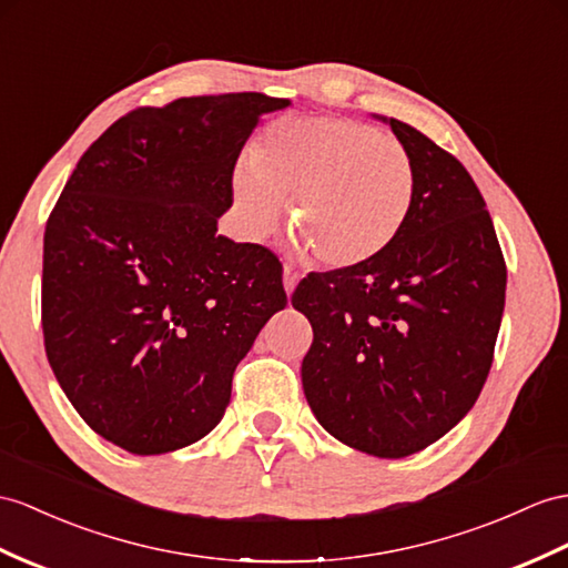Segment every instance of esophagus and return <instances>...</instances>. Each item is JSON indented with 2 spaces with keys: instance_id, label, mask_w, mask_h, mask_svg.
<instances>
[{
  "instance_id": "esophagus-1",
  "label": "esophagus",
  "mask_w": 568,
  "mask_h": 568,
  "mask_svg": "<svg viewBox=\"0 0 568 568\" xmlns=\"http://www.w3.org/2000/svg\"><path fill=\"white\" fill-rule=\"evenodd\" d=\"M298 280H301V274H298L294 267L284 265V288H286V294H288V296L294 294V288H296Z\"/></svg>"
}]
</instances>
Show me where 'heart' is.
I'll return each mask as SVG.
<instances>
[{
	"label": "heart",
	"instance_id": "1",
	"mask_svg": "<svg viewBox=\"0 0 568 568\" xmlns=\"http://www.w3.org/2000/svg\"><path fill=\"white\" fill-rule=\"evenodd\" d=\"M414 192L409 151L378 128L344 118L276 122L231 173V210L243 239L265 243L292 197L294 247L329 267L378 257L403 231Z\"/></svg>",
	"mask_w": 568,
	"mask_h": 568
}]
</instances>
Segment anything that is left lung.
<instances>
[{"instance_id":"left-lung-1","label":"left lung","mask_w":568,"mask_h":568,"mask_svg":"<svg viewBox=\"0 0 568 568\" xmlns=\"http://www.w3.org/2000/svg\"><path fill=\"white\" fill-rule=\"evenodd\" d=\"M417 171L397 239L364 265L308 274L292 296L313 325L303 393L329 436L407 458L475 407L506 303V262L465 165L395 118Z\"/></svg>"}]
</instances>
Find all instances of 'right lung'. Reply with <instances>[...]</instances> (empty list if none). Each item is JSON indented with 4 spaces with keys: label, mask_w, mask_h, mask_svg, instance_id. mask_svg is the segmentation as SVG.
<instances>
[{
    "label": "right lung",
    "mask_w": 568,
    "mask_h": 568,
    "mask_svg": "<svg viewBox=\"0 0 568 568\" xmlns=\"http://www.w3.org/2000/svg\"><path fill=\"white\" fill-rule=\"evenodd\" d=\"M221 93L140 108L79 159L45 226L50 368L95 434L134 455L185 448L224 417L233 371L286 306L267 247L219 236L262 115Z\"/></svg>",
    "instance_id": "right-lung-1"
}]
</instances>
